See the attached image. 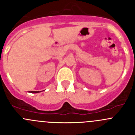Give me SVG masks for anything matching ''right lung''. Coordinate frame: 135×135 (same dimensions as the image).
Listing matches in <instances>:
<instances>
[{
    "mask_svg": "<svg viewBox=\"0 0 135 135\" xmlns=\"http://www.w3.org/2000/svg\"><path fill=\"white\" fill-rule=\"evenodd\" d=\"M30 93H39V92L40 91H29Z\"/></svg>",
    "mask_w": 135,
    "mask_h": 135,
    "instance_id": "add662e5",
    "label": "right lung"
}]
</instances>
